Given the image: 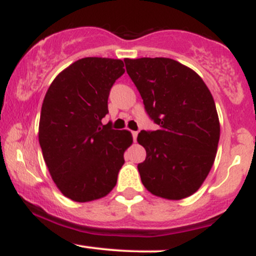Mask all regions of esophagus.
<instances>
[{"label": "esophagus", "instance_id": "esophagus-1", "mask_svg": "<svg viewBox=\"0 0 256 256\" xmlns=\"http://www.w3.org/2000/svg\"><path fill=\"white\" fill-rule=\"evenodd\" d=\"M137 134H138L137 131H132V138H134V142H136L137 140Z\"/></svg>", "mask_w": 256, "mask_h": 256}]
</instances>
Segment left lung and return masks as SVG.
<instances>
[{
  "label": "left lung",
  "instance_id": "1",
  "mask_svg": "<svg viewBox=\"0 0 256 256\" xmlns=\"http://www.w3.org/2000/svg\"><path fill=\"white\" fill-rule=\"evenodd\" d=\"M148 116L158 128L137 140L146 156L138 164L142 183L160 198L192 195L212 168L220 137L216 104L201 77L167 58H125Z\"/></svg>",
  "mask_w": 256,
  "mask_h": 256
}]
</instances>
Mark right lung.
I'll list each match as a JSON object with an SVG mask.
<instances>
[{"label": "right lung", "mask_w": 256, "mask_h": 256, "mask_svg": "<svg viewBox=\"0 0 256 256\" xmlns=\"http://www.w3.org/2000/svg\"><path fill=\"white\" fill-rule=\"evenodd\" d=\"M124 72L122 60L80 58L52 80L44 98L38 132L44 161L58 190L76 202L107 195L125 162L131 134L101 122Z\"/></svg>", "instance_id": "obj_1"}]
</instances>
